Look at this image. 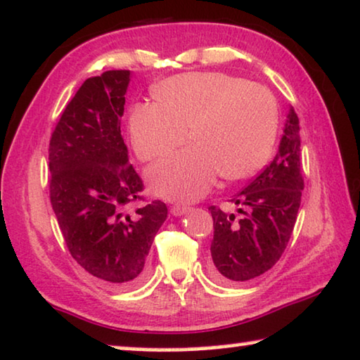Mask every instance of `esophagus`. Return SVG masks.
<instances>
[{
	"label": "esophagus",
	"instance_id": "1",
	"mask_svg": "<svg viewBox=\"0 0 360 360\" xmlns=\"http://www.w3.org/2000/svg\"><path fill=\"white\" fill-rule=\"evenodd\" d=\"M189 210L191 208L186 205H174L173 208H171V214H173V217H182V214H186Z\"/></svg>",
	"mask_w": 360,
	"mask_h": 360
}]
</instances>
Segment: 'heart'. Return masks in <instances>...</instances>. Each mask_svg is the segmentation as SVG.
Here are the masks:
<instances>
[{
  "mask_svg": "<svg viewBox=\"0 0 360 360\" xmlns=\"http://www.w3.org/2000/svg\"><path fill=\"white\" fill-rule=\"evenodd\" d=\"M158 103H137L129 115L134 152L142 162L186 142L194 146L147 171L155 195L197 200L224 179L250 178L268 162L278 134V105L264 85L223 72H192L153 87Z\"/></svg>",
  "mask_w": 360,
  "mask_h": 360,
  "instance_id": "b5f03b06",
  "label": "heart"
}]
</instances>
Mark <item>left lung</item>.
<instances>
[{"instance_id": "obj_1", "label": "left lung", "mask_w": 360, "mask_h": 360, "mask_svg": "<svg viewBox=\"0 0 360 360\" xmlns=\"http://www.w3.org/2000/svg\"><path fill=\"white\" fill-rule=\"evenodd\" d=\"M299 155V117L289 108L273 162L231 200L239 214L208 208L214 228L210 248L214 280H254L280 260L292 234L304 189Z\"/></svg>"}]
</instances>
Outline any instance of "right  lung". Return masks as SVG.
Here are the masks:
<instances>
[{"label":"right lung","mask_w":360,"mask_h":360,"mask_svg":"<svg viewBox=\"0 0 360 360\" xmlns=\"http://www.w3.org/2000/svg\"><path fill=\"white\" fill-rule=\"evenodd\" d=\"M131 71L85 80L50 141V198L72 259L110 286L146 275L155 234L168 217L155 200L126 213L143 189L121 136Z\"/></svg>","instance_id":"right-lung-1"}]
</instances>
